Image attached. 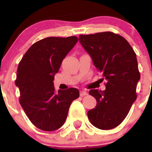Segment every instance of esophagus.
<instances>
[{
    "instance_id": "1",
    "label": "esophagus",
    "mask_w": 152,
    "mask_h": 152,
    "mask_svg": "<svg viewBox=\"0 0 152 152\" xmlns=\"http://www.w3.org/2000/svg\"><path fill=\"white\" fill-rule=\"evenodd\" d=\"M86 95H88V93H87V91H80V96H84Z\"/></svg>"
}]
</instances>
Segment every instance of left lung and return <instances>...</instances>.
<instances>
[{"label": "left lung", "instance_id": "left-lung-1", "mask_svg": "<svg viewBox=\"0 0 152 152\" xmlns=\"http://www.w3.org/2000/svg\"><path fill=\"white\" fill-rule=\"evenodd\" d=\"M79 41L107 81L104 91H89L97 103L88 111V118L100 129H114L124 120L137 99L140 79L137 55L124 38L109 31L80 35Z\"/></svg>", "mask_w": 152, "mask_h": 152}]
</instances>
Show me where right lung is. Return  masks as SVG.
I'll list each match as a JSON object with an SVG mask.
<instances>
[{"label": "right lung", "mask_w": 152, "mask_h": 152, "mask_svg": "<svg viewBox=\"0 0 152 152\" xmlns=\"http://www.w3.org/2000/svg\"><path fill=\"white\" fill-rule=\"evenodd\" d=\"M77 41L76 36L43 38L34 43L19 63L15 80L19 102L39 129L51 132L61 127L71 102L79 96L75 88L56 92L53 82L63 60Z\"/></svg>", "instance_id": "right-lung-1"}]
</instances>
